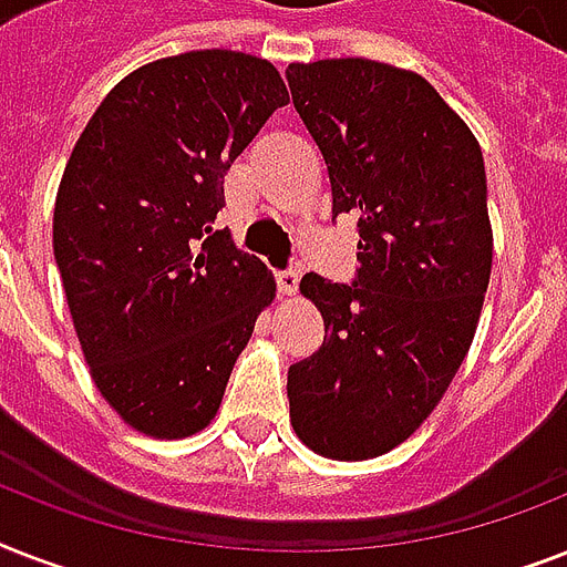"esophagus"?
<instances>
[{
    "instance_id": "esophagus-1",
    "label": "esophagus",
    "mask_w": 567,
    "mask_h": 567,
    "mask_svg": "<svg viewBox=\"0 0 567 567\" xmlns=\"http://www.w3.org/2000/svg\"><path fill=\"white\" fill-rule=\"evenodd\" d=\"M297 285H300V270H297V267H285V270H276V288H279V293L291 297V293L297 291Z\"/></svg>"
}]
</instances>
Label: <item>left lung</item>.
<instances>
[{
  "mask_svg": "<svg viewBox=\"0 0 567 567\" xmlns=\"http://www.w3.org/2000/svg\"><path fill=\"white\" fill-rule=\"evenodd\" d=\"M293 109L353 214V282L306 274L323 347L288 368L297 435L327 458H373L409 439L456 377L492 276L483 150L426 79L329 58L285 70Z\"/></svg>",
  "mask_w": 567,
  "mask_h": 567,
  "instance_id": "1",
  "label": "left lung"
}]
</instances>
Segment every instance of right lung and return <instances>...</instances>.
<instances>
[{"mask_svg": "<svg viewBox=\"0 0 567 567\" xmlns=\"http://www.w3.org/2000/svg\"><path fill=\"white\" fill-rule=\"evenodd\" d=\"M288 91L261 58L199 49L128 73L84 126L52 247L93 382L155 439L203 430L276 297L258 258L214 229L223 176Z\"/></svg>", "mask_w": 567, "mask_h": 567, "instance_id": "add662e5", "label": "right lung"}]
</instances>
